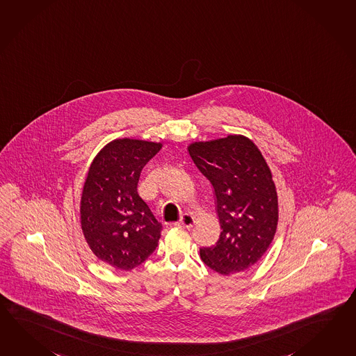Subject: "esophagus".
<instances>
[{
  "mask_svg": "<svg viewBox=\"0 0 356 356\" xmlns=\"http://www.w3.org/2000/svg\"><path fill=\"white\" fill-rule=\"evenodd\" d=\"M194 223H195V218H194L193 214L184 213L182 214L180 222H177L176 225H179V226H181V227H191Z\"/></svg>",
  "mask_w": 356,
  "mask_h": 356,
  "instance_id": "obj_1",
  "label": "esophagus"
}]
</instances>
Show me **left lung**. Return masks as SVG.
Instances as JSON below:
<instances>
[{"label":"left lung","instance_id":"obj_1","mask_svg":"<svg viewBox=\"0 0 356 356\" xmlns=\"http://www.w3.org/2000/svg\"><path fill=\"white\" fill-rule=\"evenodd\" d=\"M190 157L213 186L221 236L200 249L202 261L222 276L250 268L276 235L278 199L268 163L252 139L229 134L190 143Z\"/></svg>","mask_w":356,"mask_h":356}]
</instances>
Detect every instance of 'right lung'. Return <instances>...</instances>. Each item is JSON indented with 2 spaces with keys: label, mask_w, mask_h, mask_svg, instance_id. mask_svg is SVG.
<instances>
[{
  "label": "right lung",
  "mask_w": 356,
  "mask_h": 356,
  "mask_svg": "<svg viewBox=\"0 0 356 356\" xmlns=\"http://www.w3.org/2000/svg\"><path fill=\"white\" fill-rule=\"evenodd\" d=\"M162 143L115 139L90 163L80 199V222L99 261L120 270L140 266L159 245L162 225L138 194L143 167Z\"/></svg>",
  "instance_id": "right-lung-1"
}]
</instances>
